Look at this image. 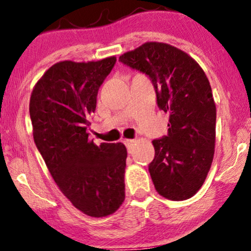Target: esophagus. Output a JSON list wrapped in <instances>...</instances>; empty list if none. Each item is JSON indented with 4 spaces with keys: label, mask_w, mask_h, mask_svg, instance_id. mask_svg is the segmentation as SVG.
Listing matches in <instances>:
<instances>
[{
    "label": "esophagus",
    "mask_w": 251,
    "mask_h": 251,
    "mask_svg": "<svg viewBox=\"0 0 251 251\" xmlns=\"http://www.w3.org/2000/svg\"><path fill=\"white\" fill-rule=\"evenodd\" d=\"M134 142H135V140H125V141H124L126 148H127V150H128V152H131L132 147H133V145H134Z\"/></svg>",
    "instance_id": "1"
}]
</instances>
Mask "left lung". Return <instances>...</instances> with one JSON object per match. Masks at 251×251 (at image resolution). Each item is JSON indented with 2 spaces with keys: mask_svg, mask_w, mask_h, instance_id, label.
I'll return each mask as SVG.
<instances>
[{
  "mask_svg": "<svg viewBox=\"0 0 251 251\" xmlns=\"http://www.w3.org/2000/svg\"><path fill=\"white\" fill-rule=\"evenodd\" d=\"M119 62L148 76L157 105L170 115L168 135L152 141L155 157L148 168L153 186L173 201L192 198L215 153L216 104L204 71L182 50L160 42H147Z\"/></svg>",
  "mask_w": 251,
  "mask_h": 251,
  "instance_id": "1",
  "label": "left lung"
}]
</instances>
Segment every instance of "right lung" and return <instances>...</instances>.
<instances>
[{
	"label": "right lung",
	"mask_w": 251,
	"mask_h": 251,
	"mask_svg": "<svg viewBox=\"0 0 251 251\" xmlns=\"http://www.w3.org/2000/svg\"><path fill=\"white\" fill-rule=\"evenodd\" d=\"M116 57L88 63L59 62L36 83L29 116L36 148L70 202L91 217H105L125 200L127 150L123 143L89 139L88 118Z\"/></svg>",
	"instance_id": "add662e5"
}]
</instances>
